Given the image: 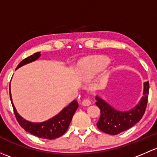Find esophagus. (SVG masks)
<instances>
[{
    "label": "esophagus",
    "mask_w": 157,
    "mask_h": 157,
    "mask_svg": "<svg viewBox=\"0 0 157 157\" xmlns=\"http://www.w3.org/2000/svg\"><path fill=\"white\" fill-rule=\"evenodd\" d=\"M90 105H91V101H90V100L88 99V98L84 99L83 101H82V105H83V106H90Z\"/></svg>",
    "instance_id": "obj_1"
}]
</instances>
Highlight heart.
Returning a JSON list of instances; mask_svg holds the SVG:
<instances>
[{
    "instance_id": "1",
    "label": "heart",
    "mask_w": 157,
    "mask_h": 157,
    "mask_svg": "<svg viewBox=\"0 0 157 157\" xmlns=\"http://www.w3.org/2000/svg\"><path fill=\"white\" fill-rule=\"evenodd\" d=\"M110 64V59L105 56H98L86 59L78 66V76L83 80H90L97 74L103 71ZM108 77L103 78V81H107Z\"/></svg>"
}]
</instances>
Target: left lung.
Instances as JSON below:
<instances>
[{"mask_svg":"<svg viewBox=\"0 0 157 157\" xmlns=\"http://www.w3.org/2000/svg\"><path fill=\"white\" fill-rule=\"evenodd\" d=\"M149 82H145L143 95L138 103L128 110H118L99 95L95 96V105L100 108L101 117L97 126L101 132L109 135H117L140 121L144 115L147 104Z\"/></svg>","mask_w":157,"mask_h":157,"instance_id":"1","label":"left lung"}]
</instances>
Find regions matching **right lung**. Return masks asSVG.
Instances as JSON below:
<instances>
[{"label": "right lung", "instance_id": "right-lung-1", "mask_svg": "<svg viewBox=\"0 0 157 157\" xmlns=\"http://www.w3.org/2000/svg\"><path fill=\"white\" fill-rule=\"evenodd\" d=\"M40 52H37L30 56L29 57L26 58L19 64V65L16 67V70L23 65H25L37 60L40 57ZM10 96L11 103H12L13 110H14L15 116H16L17 121L19 122V125L26 132L31 133V135H35L40 138H44V139H56L65 134L68 128L74 113L78 108V103L77 101L74 100L67 106L62 109L58 114L52 117V118L49 119L46 121L40 122V123H34V122L29 121V120L24 119L17 112L13 102L10 91Z\"/></svg>", "mask_w": 157, "mask_h": 157}]
</instances>
